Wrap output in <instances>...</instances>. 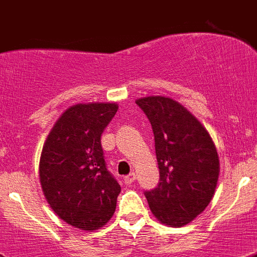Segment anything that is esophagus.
<instances>
[{
	"label": "esophagus",
	"mask_w": 257,
	"mask_h": 257,
	"mask_svg": "<svg viewBox=\"0 0 257 257\" xmlns=\"http://www.w3.org/2000/svg\"><path fill=\"white\" fill-rule=\"evenodd\" d=\"M136 180V174L134 172H131L129 175H126L125 177H124V183L125 184H132Z\"/></svg>",
	"instance_id": "1"
}]
</instances>
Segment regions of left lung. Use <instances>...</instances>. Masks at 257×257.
Here are the masks:
<instances>
[{
    "label": "left lung",
    "mask_w": 257,
    "mask_h": 257,
    "mask_svg": "<svg viewBox=\"0 0 257 257\" xmlns=\"http://www.w3.org/2000/svg\"><path fill=\"white\" fill-rule=\"evenodd\" d=\"M155 134L160 184L145 191L151 210L161 223L181 227L212 200L219 160L209 133L183 105L164 96L137 100Z\"/></svg>",
    "instance_id": "obj_1"
}]
</instances>
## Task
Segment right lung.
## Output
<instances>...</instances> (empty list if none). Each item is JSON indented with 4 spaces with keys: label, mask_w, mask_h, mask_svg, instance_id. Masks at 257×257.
I'll list each match as a JSON object with an SVG mask.
<instances>
[{
    "label": "right lung",
    "mask_w": 257,
    "mask_h": 257,
    "mask_svg": "<svg viewBox=\"0 0 257 257\" xmlns=\"http://www.w3.org/2000/svg\"><path fill=\"white\" fill-rule=\"evenodd\" d=\"M116 104H78L62 114L43 147L39 176L43 193L61 219L93 231L109 222L120 185L110 174L101 136Z\"/></svg>",
    "instance_id": "right-lung-1"
}]
</instances>
